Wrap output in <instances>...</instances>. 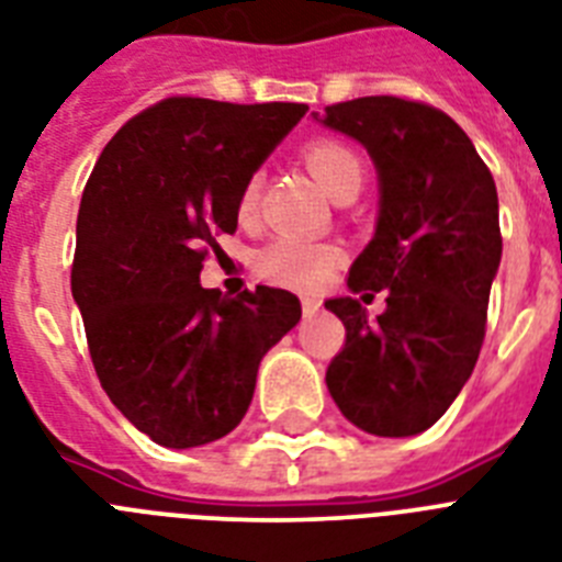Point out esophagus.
Here are the masks:
<instances>
[{
    "mask_svg": "<svg viewBox=\"0 0 562 562\" xmlns=\"http://www.w3.org/2000/svg\"><path fill=\"white\" fill-rule=\"evenodd\" d=\"M317 312H321V300H314V296H303V314H305V317H314Z\"/></svg>",
    "mask_w": 562,
    "mask_h": 562,
    "instance_id": "obj_1",
    "label": "esophagus"
}]
</instances>
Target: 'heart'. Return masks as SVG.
Wrapping results in <instances>:
<instances>
[{
  "label": "heart",
  "instance_id": "1",
  "mask_svg": "<svg viewBox=\"0 0 562 562\" xmlns=\"http://www.w3.org/2000/svg\"><path fill=\"white\" fill-rule=\"evenodd\" d=\"M303 161L328 195H340L346 187L363 181V161L349 144L337 138H314L303 147ZM262 190V176L250 172L236 195V213L241 218L254 216ZM340 262V248L331 241L300 239V236H277L259 250L257 268L266 280L289 289H317Z\"/></svg>",
  "mask_w": 562,
  "mask_h": 562
}]
</instances>
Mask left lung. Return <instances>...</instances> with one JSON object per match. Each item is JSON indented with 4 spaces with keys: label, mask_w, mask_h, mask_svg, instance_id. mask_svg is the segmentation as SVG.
Returning <instances> with one entry per match:
<instances>
[{
    "label": "left lung",
    "mask_w": 562,
    "mask_h": 562,
    "mask_svg": "<svg viewBox=\"0 0 562 562\" xmlns=\"http://www.w3.org/2000/svg\"><path fill=\"white\" fill-rule=\"evenodd\" d=\"M321 121L360 140L375 161L378 227L349 268V289L360 299L387 289L378 322L355 296L326 300L346 326L326 386L360 430L415 436L453 404L485 340L503 259L494 176L462 126L418 100H346Z\"/></svg>",
    "instance_id": "obj_1"
}]
</instances>
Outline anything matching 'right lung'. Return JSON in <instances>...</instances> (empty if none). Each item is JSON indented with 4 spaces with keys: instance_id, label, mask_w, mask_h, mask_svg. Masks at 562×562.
I'll return each mask as SVG.
<instances>
[{
    "instance_id": "add662e5",
    "label": "right lung",
    "mask_w": 562,
    "mask_h": 562,
    "mask_svg": "<svg viewBox=\"0 0 562 562\" xmlns=\"http://www.w3.org/2000/svg\"><path fill=\"white\" fill-rule=\"evenodd\" d=\"M305 103L167 98L100 153L77 213L71 294L100 386L155 445L199 447L245 418L259 360L300 323L291 291L222 296L199 273L236 195Z\"/></svg>"
}]
</instances>
